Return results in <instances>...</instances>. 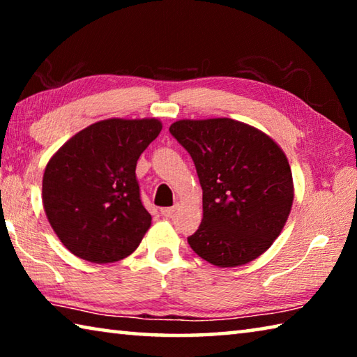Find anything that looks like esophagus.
<instances>
[{"label": "esophagus", "mask_w": 357, "mask_h": 357, "mask_svg": "<svg viewBox=\"0 0 357 357\" xmlns=\"http://www.w3.org/2000/svg\"><path fill=\"white\" fill-rule=\"evenodd\" d=\"M176 209H178L176 206H170V208H160V214L164 215V217H167V219H168V217H172V215L174 214V211H176Z\"/></svg>", "instance_id": "1"}]
</instances>
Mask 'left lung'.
Here are the masks:
<instances>
[{"label": "left lung", "instance_id": "8db88e82", "mask_svg": "<svg viewBox=\"0 0 357 357\" xmlns=\"http://www.w3.org/2000/svg\"><path fill=\"white\" fill-rule=\"evenodd\" d=\"M170 134L190 154L203 189V219L187 238L192 250L219 268L253 261L293 206L285 153L264 132L229 118L179 119Z\"/></svg>", "mask_w": 357, "mask_h": 357}]
</instances>
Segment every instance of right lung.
I'll use <instances>...</instances> for the list:
<instances>
[{
	"mask_svg": "<svg viewBox=\"0 0 357 357\" xmlns=\"http://www.w3.org/2000/svg\"><path fill=\"white\" fill-rule=\"evenodd\" d=\"M155 118H110L69 138L45 167L42 203L53 231L75 257L104 264L129 257L151 227L137 160L155 140Z\"/></svg>",
	"mask_w": 357,
	"mask_h": 357,
	"instance_id": "obj_1",
	"label": "right lung"
}]
</instances>
